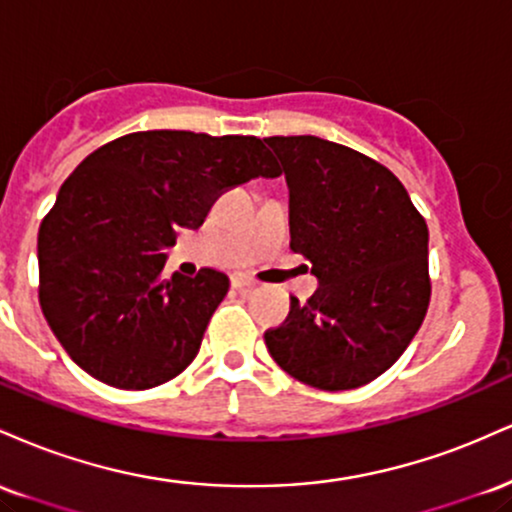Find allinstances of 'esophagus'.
Instances as JSON below:
<instances>
[{"label": "esophagus", "instance_id": "esophagus-1", "mask_svg": "<svg viewBox=\"0 0 512 512\" xmlns=\"http://www.w3.org/2000/svg\"><path fill=\"white\" fill-rule=\"evenodd\" d=\"M231 284H233V289H238V291H250V289H255V281L250 279V276H245V274H236V276H231Z\"/></svg>", "mask_w": 512, "mask_h": 512}]
</instances>
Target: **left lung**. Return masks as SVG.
I'll return each instance as SVG.
<instances>
[{
    "mask_svg": "<svg viewBox=\"0 0 512 512\" xmlns=\"http://www.w3.org/2000/svg\"><path fill=\"white\" fill-rule=\"evenodd\" d=\"M289 185L291 250L320 281L264 332L286 373L317 390H354L404 354L431 301L428 226L392 170L349 146L267 137Z\"/></svg>",
    "mask_w": 512,
    "mask_h": 512,
    "instance_id": "8db88e82",
    "label": "left lung"
}]
</instances>
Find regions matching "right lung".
Returning <instances> with one entry per match:
<instances>
[{
	"instance_id": "1",
	"label": "right lung",
	"mask_w": 512,
	"mask_h": 512,
	"mask_svg": "<svg viewBox=\"0 0 512 512\" xmlns=\"http://www.w3.org/2000/svg\"><path fill=\"white\" fill-rule=\"evenodd\" d=\"M279 166L257 137L182 129L132 132L88 154L38 231V298L50 330L88 375L149 390L195 361L228 276H163L178 228Z\"/></svg>"
}]
</instances>
